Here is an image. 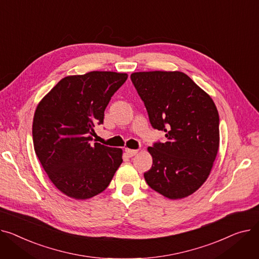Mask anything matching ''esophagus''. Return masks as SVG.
<instances>
[{
	"instance_id": "34e87169",
	"label": "esophagus",
	"mask_w": 259,
	"mask_h": 259,
	"mask_svg": "<svg viewBox=\"0 0 259 259\" xmlns=\"http://www.w3.org/2000/svg\"><path fill=\"white\" fill-rule=\"evenodd\" d=\"M125 153L128 157H134L137 154H138V150L137 149H130V148H125Z\"/></svg>"
}]
</instances>
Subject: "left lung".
Returning a JSON list of instances; mask_svg holds the SVG:
<instances>
[{"label":"left lung","mask_w":259,"mask_h":259,"mask_svg":"<svg viewBox=\"0 0 259 259\" xmlns=\"http://www.w3.org/2000/svg\"><path fill=\"white\" fill-rule=\"evenodd\" d=\"M149 122L165 132L166 142L148 147L153 166L148 186L170 200L183 199L207 180L220 146V117L211 97L183 72L131 75Z\"/></svg>","instance_id":"8db88e82"}]
</instances>
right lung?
<instances>
[{"label":"right lung","instance_id":"right-lung-1","mask_svg":"<svg viewBox=\"0 0 259 259\" xmlns=\"http://www.w3.org/2000/svg\"><path fill=\"white\" fill-rule=\"evenodd\" d=\"M126 73L93 71L60 80L38 103L32 136L35 154L55 187L75 200L102 192L122 163V149L95 142L94 126Z\"/></svg>","mask_w":259,"mask_h":259}]
</instances>
